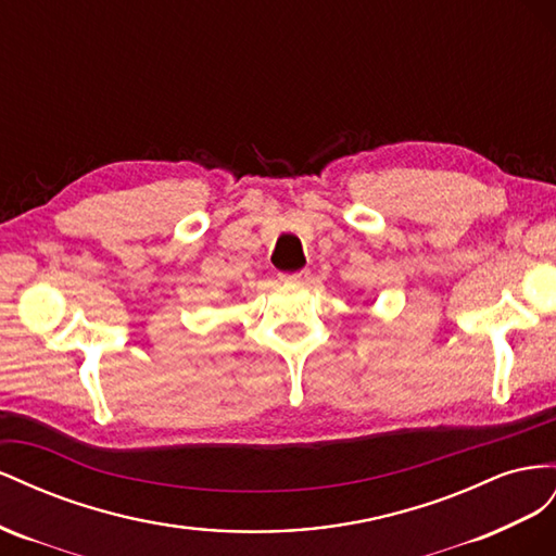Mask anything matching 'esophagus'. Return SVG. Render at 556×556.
I'll list each match as a JSON object with an SVG mask.
<instances>
[{"label":"esophagus","mask_w":556,"mask_h":556,"mask_svg":"<svg viewBox=\"0 0 556 556\" xmlns=\"http://www.w3.org/2000/svg\"><path fill=\"white\" fill-rule=\"evenodd\" d=\"M279 279L283 283H305L309 279V273L307 269H300V273H281Z\"/></svg>","instance_id":"1"}]
</instances>
